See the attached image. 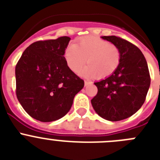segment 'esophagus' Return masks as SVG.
<instances>
[{
  "mask_svg": "<svg viewBox=\"0 0 160 160\" xmlns=\"http://www.w3.org/2000/svg\"><path fill=\"white\" fill-rule=\"evenodd\" d=\"M91 82L90 81H88V80H85V81H84V85L85 86H87V85H88L89 83H90Z\"/></svg>",
  "mask_w": 160,
  "mask_h": 160,
  "instance_id": "34e87169",
  "label": "esophagus"
}]
</instances>
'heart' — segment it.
I'll list each match as a JSON object with an SVG mask.
<instances>
[{"mask_svg":"<svg viewBox=\"0 0 160 160\" xmlns=\"http://www.w3.org/2000/svg\"><path fill=\"white\" fill-rule=\"evenodd\" d=\"M64 58L70 69L78 72L86 62L88 65L81 70L83 77H108L114 72L120 63V52L114 44L95 37L78 39L76 44L68 46Z\"/></svg>","mask_w":160,"mask_h":160,"instance_id":"b5f03b06","label":"heart"}]
</instances>
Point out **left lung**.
<instances>
[{
  "instance_id": "left-lung-1",
  "label": "left lung",
  "mask_w": 160,
  "mask_h": 160,
  "mask_svg": "<svg viewBox=\"0 0 160 160\" xmlns=\"http://www.w3.org/2000/svg\"><path fill=\"white\" fill-rule=\"evenodd\" d=\"M101 38L119 48L120 63L110 77L94 83L98 92L91 103L100 117L119 121L142 107L150 87V74L146 59L138 47L116 36Z\"/></svg>"
}]
</instances>
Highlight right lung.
<instances>
[{
  "mask_svg": "<svg viewBox=\"0 0 160 160\" xmlns=\"http://www.w3.org/2000/svg\"><path fill=\"white\" fill-rule=\"evenodd\" d=\"M70 40L61 37L32 43L16 65L17 99L24 111L39 121H55L65 116L84 86L64 58Z\"/></svg>",
  "mask_w": 160,
  "mask_h": 160,
  "instance_id": "add662e5",
  "label": "right lung"
}]
</instances>
